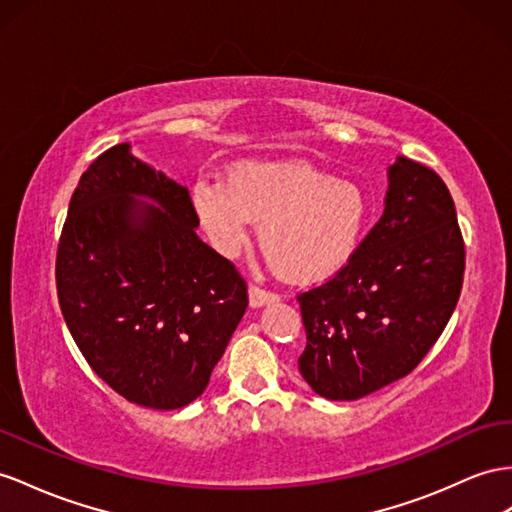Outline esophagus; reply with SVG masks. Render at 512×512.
<instances>
[{"mask_svg":"<svg viewBox=\"0 0 512 512\" xmlns=\"http://www.w3.org/2000/svg\"><path fill=\"white\" fill-rule=\"evenodd\" d=\"M277 300H279V294L268 292V290H261V287H257V285L248 287V303H251L253 309L270 305V303H277Z\"/></svg>","mask_w":512,"mask_h":512,"instance_id":"34e87169","label":"esophagus"}]
</instances>
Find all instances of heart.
Wrapping results in <instances>:
<instances>
[{
  "label": "heart",
  "mask_w": 512,
  "mask_h": 512,
  "mask_svg": "<svg viewBox=\"0 0 512 512\" xmlns=\"http://www.w3.org/2000/svg\"><path fill=\"white\" fill-rule=\"evenodd\" d=\"M190 199L209 244L225 257L240 255L259 222L261 251L294 283L324 281L342 270L368 222L359 186L292 160L240 162L225 179L201 175Z\"/></svg>",
  "instance_id": "obj_1"
}]
</instances>
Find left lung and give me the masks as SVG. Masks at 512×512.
<instances>
[{
	"mask_svg": "<svg viewBox=\"0 0 512 512\" xmlns=\"http://www.w3.org/2000/svg\"><path fill=\"white\" fill-rule=\"evenodd\" d=\"M385 212L333 279L298 294V370L326 400H359L411 374L458 303L465 244L441 177L398 157Z\"/></svg>",
	"mask_w": 512,
	"mask_h": 512,
	"instance_id": "obj_1",
	"label": "left lung"
}]
</instances>
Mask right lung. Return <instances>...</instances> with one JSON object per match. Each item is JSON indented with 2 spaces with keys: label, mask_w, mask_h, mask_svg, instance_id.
Segmentation results:
<instances>
[{
  "label": "right lung",
  "mask_w": 512,
  "mask_h": 512,
  "mask_svg": "<svg viewBox=\"0 0 512 512\" xmlns=\"http://www.w3.org/2000/svg\"><path fill=\"white\" fill-rule=\"evenodd\" d=\"M196 227L188 188L123 142L82 175L58 244L77 348L103 383L157 411L201 396L248 307L240 272Z\"/></svg>",
  "instance_id": "right-lung-1"
}]
</instances>
